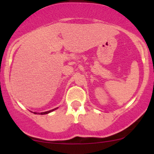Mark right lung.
<instances>
[{
	"mask_svg": "<svg viewBox=\"0 0 154 154\" xmlns=\"http://www.w3.org/2000/svg\"><path fill=\"white\" fill-rule=\"evenodd\" d=\"M57 109V108H55V109H54L49 110V111L45 112H40V113H38V114H39V115H45V114H48V113H50V112H53V111H54V110ZM33 113H35V114H37V112H33Z\"/></svg>",
	"mask_w": 154,
	"mask_h": 154,
	"instance_id": "1",
	"label": "right lung"
}]
</instances>
